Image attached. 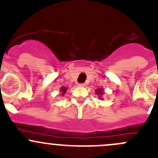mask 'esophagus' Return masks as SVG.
I'll return each mask as SVG.
<instances>
[{"label":"esophagus","mask_w":158,"mask_h":158,"mask_svg":"<svg viewBox=\"0 0 158 158\" xmlns=\"http://www.w3.org/2000/svg\"><path fill=\"white\" fill-rule=\"evenodd\" d=\"M78 85L80 87H85V83H79L78 84Z\"/></svg>","instance_id":"esophagus-1"}]
</instances>
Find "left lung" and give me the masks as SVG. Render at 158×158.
<instances>
[{
    "instance_id": "8db88e82",
    "label": "left lung",
    "mask_w": 158,
    "mask_h": 158,
    "mask_svg": "<svg viewBox=\"0 0 158 158\" xmlns=\"http://www.w3.org/2000/svg\"><path fill=\"white\" fill-rule=\"evenodd\" d=\"M104 90H103L102 89H95V94L98 95H99V97H98V99H103V98H102V95L104 94Z\"/></svg>"
}]
</instances>
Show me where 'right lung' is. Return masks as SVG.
Wrapping results in <instances>:
<instances>
[{
	"mask_svg": "<svg viewBox=\"0 0 158 158\" xmlns=\"http://www.w3.org/2000/svg\"><path fill=\"white\" fill-rule=\"evenodd\" d=\"M67 89H68V88H66V87L62 86L61 88H60V92H61V95H64V94L66 93V91H67Z\"/></svg>",
	"mask_w": 158,
	"mask_h": 158,
	"instance_id": "right-lung-1",
	"label": "right lung"
}]
</instances>
